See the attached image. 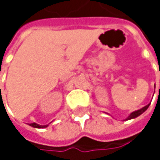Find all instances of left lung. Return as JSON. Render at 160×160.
<instances>
[{
    "mask_svg": "<svg viewBox=\"0 0 160 160\" xmlns=\"http://www.w3.org/2000/svg\"><path fill=\"white\" fill-rule=\"evenodd\" d=\"M155 88H156V86H155ZM159 92H160V86H159ZM150 106V104H148V105H146L145 107L144 108H142L141 109H138V110H136V111H133L132 112L129 116H128V118L125 119V120H129V119H132V118H137V117H139L141 114H143L147 108H148V107Z\"/></svg>",
    "mask_w": 160,
    "mask_h": 160,
    "instance_id": "left-lung-1",
    "label": "left lung"
}]
</instances>
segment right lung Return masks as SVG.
I'll return each mask as SVG.
<instances>
[{
  "label": "right lung",
  "instance_id": "right-lung-1",
  "mask_svg": "<svg viewBox=\"0 0 160 160\" xmlns=\"http://www.w3.org/2000/svg\"><path fill=\"white\" fill-rule=\"evenodd\" d=\"M31 127H33V128H38V129H42V128H46V127H48L49 124H47V125H39V124H37V123H30L29 124Z\"/></svg>",
  "mask_w": 160,
  "mask_h": 160
}]
</instances>
